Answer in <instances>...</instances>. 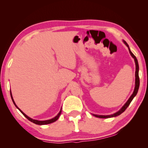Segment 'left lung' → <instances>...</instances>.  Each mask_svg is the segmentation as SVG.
Segmentation results:
<instances>
[{
    "label": "left lung",
    "mask_w": 148,
    "mask_h": 148,
    "mask_svg": "<svg viewBox=\"0 0 148 148\" xmlns=\"http://www.w3.org/2000/svg\"><path fill=\"white\" fill-rule=\"evenodd\" d=\"M123 42L125 44V45L128 47V49H129V51L130 52V53H131V56L133 57L134 59V61H135V64H136V72H135V87H134V92L132 94V95L131 96V97L129 99L128 101L126 102V103L125 104V105L123 106L121 108V109L119 110L118 112H116V113H115L114 114H112V115H109V116H99V115H95V114H92L93 116H95V117H99V118H109V117H116L117 116H119L120 114H122L123 112L127 108V107L129 106V104H131V101H132V99H134V97L136 96L138 91V89H139V86H140V79H139V76H138V70H139V66H138V61H137V59L136 57H135L134 55L132 53L131 49L129 48V45L127 44V43L125 41L123 40Z\"/></svg>",
    "instance_id": "8db88e82"
}]
</instances>
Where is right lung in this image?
Returning a JSON list of instances; mask_svg holds the SVG:
<instances>
[{
  "instance_id": "obj_1",
  "label": "right lung",
  "mask_w": 148,
  "mask_h": 148,
  "mask_svg": "<svg viewBox=\"0 0 148 148\" xmlns=\"http://www.w3.org/2000/svg\"><path fill=\"white\" fill-rule=\"evenodd\" d=\"M10 95H11V98H12V101H13V102H14V105L15 106H16V108L17 109H19V110L20 112H21L22 114H23V116L26 117L27 119H28L30 121H31V122H32V123H35V124H36V125H46V124H49V123H53V122H55L56 121H57V119H59V116H60V115H61V110H60V112H59V113L57 114V116H56L54 117V118H53V119H49V120H46V121H38V120H35V119H31V118H30L29 117H28L27 116V115H25V114L23 112L21 111V110H20L18 107H17V106H16V103H15V102H14V99H13V97H12V92H11V91H10Z\"/></svg>"
}]
</instances>
